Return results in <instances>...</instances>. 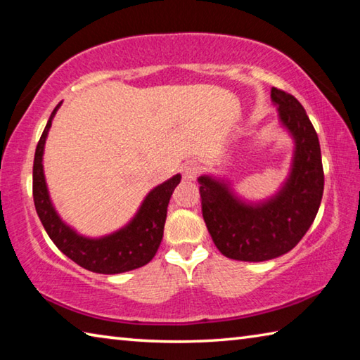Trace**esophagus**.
Segmentation results:
<instances>
[{
  "mask_svg": "<svg viewBox=\"0 0 360 360\" xmlns=\"http://www.w3.org/2000/svg\"><path fill=\"white\" fill-rule=\"evenodd\" d=\"M197 174H198V168L192 165V163H187V165L182 168V178L186 181H195Z\"/></svg>",
  "mask_w": 360,
  "mask_h": 360,
  "instance_id": "esophagus-1",
  "label": "esophagus"
}]
</instances>
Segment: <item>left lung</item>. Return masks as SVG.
I'll return each mask as SVG.
<instances>
[{
  "label": "left lung",
  "mask_w": 360,
  "mask_h": 360,
  "mask_svg": "<svg viewBox=\"0 0 360 360\" xmlns=\"http://www.w3.org/2000/svg\"><path fill=\"white\" fill-rule=\"evenodd\" d=\"M279 122L294 139L290 173L273 197L246 202L225 179L198 178L202 212L216 248L225 257L264 262L289 252L311 227L324 192L321 146L295 96L271 89Z\"/></svg>",
  "instance_id": "8db88e82"
}]
</instances>
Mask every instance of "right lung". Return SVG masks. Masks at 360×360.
Segmentation results:
<instances>
[{"label": "right lung", "instance_id": "obj_1", "mask_svg": "<svg viewBox=\"0 0 360 360\" xmlns=\"http://www.w3.org/2000/svg\"><path fill=\"white\" fill-rule=\"evenodd\" d=\"M60 105L62 103H58L47 120L46 129L36 146L33 162L34 208L47 235L66 257L94 273L117 275L149 264L162 243L168 203L176 186L181 182V174H174L173 178L152 188L146 195L135 217L125 227L100 238L79 235L75 229L62 221L53 208L46 184L44 167H42L47 133Z\"/></svg>", "mask_w": 360, "mask_h": 360}]
</instances>
